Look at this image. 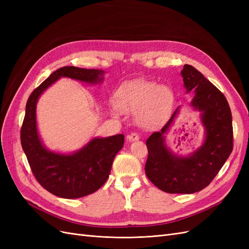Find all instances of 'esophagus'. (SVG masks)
I'll use <instances>...</instances> for the list:
<instances>
[{"label": "esophagus", "instance_id": "1", "mask_svg": "<svg viewBox=\"0 0 249 249\" xmlns=\"http://www.w3.org/2000/svg\"><path fill=\"white\" fill-rule=\"evenodd\" d=\"M126 138L129 141H136L139 139V135L137 133H131L130 135H127Z\"/></svg>", "mask_w": 249, "mask_h": 249}]
</instances>
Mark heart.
I'll use <instances>...</instances> for the list:
<instances>
[{
  "instance_id": "heart-1",
  "label": "heart",
  "mask_w": 249,
  "mask_h": 249,
  "mask_svg": "<svg viewBox=\"0 0 249 249\" xmlns=\"http://www.w3.org/2000/svg\"><path fill=\"white\" fill-rule=\"evenodd\" d=\"M176 94L166 85L153 81H132L118 89L117 104L120 110L136 113V120L143 129H156L166 124L175 107ZM117 106L111 103V111Z\"/></svg>"
}]
</instances>
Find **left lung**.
Returning a JSON list of instances; mask_svg holds the SVG:
<instances>
[{
	"label": "left lung",
	"instance_id": "obj_1",
	"mask_svg": "<svg viewBox=\"0 0 249 249\" xmlns=\"http://www.w3.org/2000/svg\"><path fill=\"white\" fill-rule=\"evenodd\" d=\"M182 74L186 92L194 95L190 106L199 112L205 130L202 144L190 155L179 156L166 144L167 134L180 107L160 132L146 140L148 157L145 173L160 190L191 194L206 188L217 176L232 150L231 112L225 96L192 65L185 64Z\"/></svg>",
	"mask_w": 249,
	"mask_h": 249
}]
</instances>
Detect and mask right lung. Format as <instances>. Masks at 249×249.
Instances as JSON below:
<instances>
[{"label":"right lung","mask_w":249,"mask_h":249,"mask_svg":"<svg viewBox=\"0 0 249 249\" xmlns=\"http://www.w3.org/2000/svg\"><path fill=\"white\" fill-rule=\"evenodd\" d=\"M104 71L64 66L53 72L29 96L20 130V142L34 177L44 189L56 196L74 199L99 190L109 178L112 163L123 148V134L92 138L77 152H52L43 144L37 130L36 106L43 91L60 78H70L87 84H99Z\"/></svg>","instance_id":"add662e5"}]
</instances>
